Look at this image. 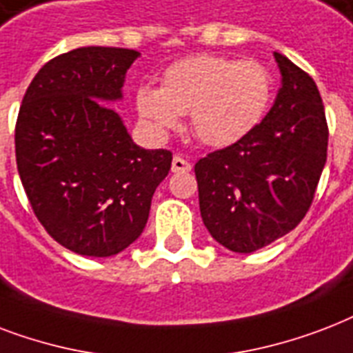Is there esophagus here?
<instances>
[{
  "mask_svg": "<svg viewBox=\"0 0 353 353\" xmlns=\"http://www.w3.org/2000/svg\"><path fill=\"white\" fill-rule=\"evenodd\" d=\"M171 171L173 173H188L191 171V163L182 157H174L173 163H171Z\"/></svg>",
  "mask_w": 353,
  "mask_h": 353,
  "instance_id": "esophagus-1",
  "label": "esophagus"
}]
</instances>
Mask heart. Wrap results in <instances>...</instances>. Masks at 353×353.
I'll use <instances>...</instances> for the list:
<instances>
[{
	"instance_id": "1",
	"label": "heart",
	"mask_w": 353,
	"mask_h": 353,
	"mask_svg": "<svg viewBox=\"0 0 353 353\" xmlns=\"http://www.w3.org/2000/svg\"><path fill=\"white\" fill-rule=\"evenodd\" d=\"M272 75L254 59L195 54L163 72L162 86L141 84L136 108L154 130H169L180 114L202 143L228 147L252 132L272 99Z\"/></svg>"
}]
</instances>
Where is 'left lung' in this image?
I'll return each mask as SVG.
<instances>
[{
    "instance_id": "1",
    "label": "left lung",
    "mask_w": 353,
    "mask_h": 353,
    "mask_svg": "<svg viewBox=\"0 0 353 353\" xmlns=\"http://www.w3.org/2000/svg\"><path fill=\"white\" fill-rule=\"evenodd\" d=\"M281 88L263 121L195 163L204 226L232 252L250 254L299 226L327 158V121L315 81L274 53Z\"/></svg>"
}]
</instances>
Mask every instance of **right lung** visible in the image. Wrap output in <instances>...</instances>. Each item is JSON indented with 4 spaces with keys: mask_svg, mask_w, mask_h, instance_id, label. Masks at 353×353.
I'll list each match as a JSON object with an SVG mask.
<instances>
[{
    "mask_svg": "<svg viewBox=\"0 0 353 353\" xmlns=\"http://www.w3.org/2000/svg\"><path fill=\"white\" fill-rule=\"evenodd\" d=\"M138 51L79 48L40 68L21 101L16 163L40 225L72 252L106 258L143 232L173 152L134 143L106 101Z\"/></svg>",
    "mask_w": 353,
    "mask_h": 353,
    "instance_id": "right-lung-1",
    "label": "right lung"
}]
</instances>
